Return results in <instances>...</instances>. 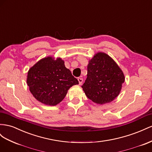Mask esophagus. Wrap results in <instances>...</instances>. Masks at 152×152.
Returning a JSON list of instances; mask_svg holds the SVG:
<instances>
[{
	"label": "esophagus",
	"instance_id": "esophagus-1",
	"mask_svg": "<svg viewBox=\"0 0 152 152\" xmlns=\"http://www.w3.org/2000/svg\"><path fill=\"white\" fill-rule=\"evenodd\" d=\"M78 81H79V83L80 85V84H82V83H83V79H82V78H80V77H79L78 78Z\"/></svg>",
	"mask_w": 152,
	"mask_h": 152
}]
</instances>
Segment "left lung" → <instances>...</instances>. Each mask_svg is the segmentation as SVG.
Returning a JSON list of instances; mask_svg holds the SVG:
<instances>
[{
    "instance_id": "1",
    "label": "left lung",
    "mask_w": 152,
    "mask_h": 152,
    "mask_svg": "<svg viewBox=\"0 0 152 152\" xmlns=\"http://www.w3.org/2000/svg\"><path fill=\"white\" fill-rule=\"evenodd\" d=\"M125 76L111 57L98 52L89 60L87 78L82 86L86 95L97 104L112 102L120 94Z\"/></svg>"
}]
</instances>
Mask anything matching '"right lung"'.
Segmentation results:
<instances>
[{
  "instance_id": "obj_1",
  "label": "right lung",
  "mask_w": 152,
  "mask_h": 152,
  "mask_svg": "<svg viewBox=\"0 0 152 152\" xmlns=\"http://www.w3.org/2000/svg\"><path fill=\"white\" fill-rule=\"evenodd\" d=\"M27 84L37 100L48 105H56L66 96L72 86L79 84L64 61L49 56L39 60L27 73Z\"/></svg>"
}]
</instances>
